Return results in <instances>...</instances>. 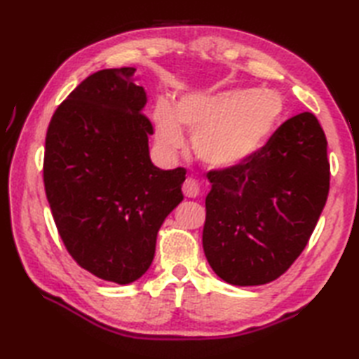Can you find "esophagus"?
I'll use <instances>...</instances> for the list:
<instances>
[{"instance_id": "obj_1", "label": "esophagus", "mask_w": 359, "mask_h": 359, "mask_svg": "<svg viewBox=\"0 0 359 359\" xmlns=\"http://www.w3.org/2000/svg\"><path fill=\"white\" fill-rule=\"evenodd\" d=\"M182 191H184V194L187 197H191V199H194V197L199 196L201 188H199V184H197L194 179H187L184 187H182Z\"/></svg>"}]
</instances>
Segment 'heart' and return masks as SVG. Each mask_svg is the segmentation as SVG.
<instances>
[{"instance_id": "b5f03b06", "label": "heart", "mask_w": 359, "mask_h": 359, "mask_svg": "<svg viewBox=\"0 0 359 359\" xmlns=\"http://www.w3.org/2000/svg\"><path fill=\"white\" fill-rule=\"evenodd\" d=\"M284 111L279 95L255 89H222L182 97L174 108L156 104L154 131L160 148L180 151L191 135L193 151L212 170H230L245 163L264 147Z\"/></svg>"}]
</instances>
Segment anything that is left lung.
Listing matches in <instances>:
<instances>
[{
    "mask_svg": "<svg viewBox=\"0 0 359 359\" xmlns=\"http://www.w3.org/2000/svg\"><path fill=\"white\" fill-rule=\"evenodd\" d=\"M203 251L228 284L262 285L306 248L329 196L327 140L313 114L282 123L245 163L210 171Z\"/></svg>",
    "mask_w": 359,
    "mask_h": 359,
    "instance_id": "8db88e82",
    "label": "left lung"
}]
</instances>
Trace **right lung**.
<instances>
[{"label": "right lung", "instance_id": "obj_1", "mask_svg": "<svg viewBox=\"0 0 359 359\" xmlns=\"http://www.w3.org/2000/svg\"><path fill=\"white\" fill-rule=\"evenodd\" d=\"M134 67L103 69L58 106L46 134L44 189L60 238L81 269L131 284L154 259L160 226L184 201V168L151 162L147 94Z\"/></svg>", "mask_w": 359, "mask_h": 359}]
</instances>
